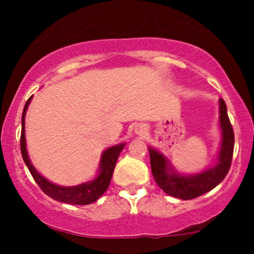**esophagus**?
I'll list each match as a JSON object with an SVG mask.
<instances>
[{
	"instance_id": "34e87169",
	"label": "esophagus",
	"mask_w": 254,
	"mask_h": 254,
	"mask_svg": "<svg viewBox=\"0 0 254 254\" xmlns=\"http://www.w3.org/2000/svg\"><path fill=\"white\" fill-rule=\"evenodd\" d=\"M145 132H147V129H145L144 127H136V133H138V135H141V136H143V135H145Z\"/></svg>"
}]
</instances>
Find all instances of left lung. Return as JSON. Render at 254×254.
<instances>
[{
  "label": "left lung",
  "mask_w": 254,
  "mask_h": 254,
  "mask_svg": "<svg viewBox=\"0 0 254 254\" xmlns=\"http://www.w3.org/2000/svg\"><path fill=\"white\" fill-rule=\"evenodd\" d=\"M220 105V127L222 141L216 165L197 174H180L168 162L167 157L149 147L151 173L159 188L166 193L180 199H193L206 193L220 184L228 173L234 150V131L230 124L227 106L223 99Z\"/></svg>",
  "instance_id": "obj_1"
}]
</instances>
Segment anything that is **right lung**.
<instances>
[{"mask_svg": "<svg viewBox=\"0 0 254 254\" xmlns=\"http://www.w3.org/2000/svg\"><path fill=\"white\" fill-rule=\"evenodd\" d=\"M32 97L26 101L22 112L21 119V138H20V149H21V155L24 159L26 166L30 170L32 177L39 185V188L44 191V193L48 194L49 197L54 198L55 200L68 204H76V205H87L95 200L99 197L103 196L105 191L109 188L111 178H112L113 171H115L116 162H117L119 154L123 150L125 143H121L113 147L107 148L104 151L100 159V165H99V174L94 180L88 183L80 184L76 186H60L56 184H52L45 179L42 174L38 173V171L32 165L30 157H28L27 149H26V137H25V117L26 111H27L28 105L31 103Z\"/></svg>", "mask_w": 254, "mask_h": 254, "instance_id": "right-lung-1", "label": "right lung"}]
</instances>
